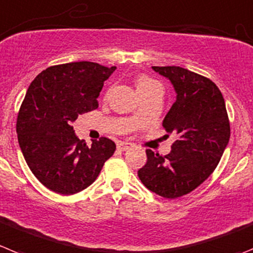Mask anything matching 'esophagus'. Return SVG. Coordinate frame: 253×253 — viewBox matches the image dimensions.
<instances>
[{"instance_id": "obj_1", "label": "esophagus", "mask_w": 253, "mask_h": 253, "mask_svg": "<svg viewBox=\"0 0 253 253\" xmlns=\"http://www.w3.org/2000/svg\"><path fill=\"white\" fill-rule=\"evenodd\" d=\"M133 147H134L133 143H129V142H119V143H118V149L123 150V152H124V150L130 149V148H133Z\"/></svg>"}]
</instances>
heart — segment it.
<instances>
[{"instance_id":"obj_1","label":"heart","mask_w":253,"mask_h":253,"mask_svg":"<svg viewBox=\"0 0 253 253\" xmlns=\"http://www.w3.org/2000/svg\"><path fill=\"white\" fill-rule=\"evenodd\" d=\"M135 86L136 91L139 92L140 96L155 91V90H162L161 85H159L155 80H153V79L148 78V76H139L135 81Z\"/></svg>"}]
</instances>
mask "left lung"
<instances>
[{
  "mask_svg": "<svg viewBox=\"0 0 253 253\" xmlns=\"http://www.w3.org/2000/svg\"><path fill=\"white\" fill-rule=\"evenodd\" d=\"M170 81L175 103L163 120L178 136L167 155L147 149L139 179L153 193L174 199L202 184L216 169L229 142L228 115L221 91L210 79L179 66H152Z\"/></svg>",
  "mask_w": 253,
  "mask_h": 253,
  "instance_id": "obj_1",
  "label": "left lung"
}]
</instances>
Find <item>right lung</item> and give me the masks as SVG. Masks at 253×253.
I'll return each mask as SVG.
<instances>
[{"label": "right lung", "instance_id": "add662e5", "mask_svg": "<svg viewBox=\"0 0 253 253\" xmlns=\"http://www.w3.org/2000/svg\"><path fill=\"white\" fill-rule=\"evenodd\" d=\"M115 69L69 62L47 68L30 84L16 131L27 166L50 191L69 196L87 188L114 154L113 140L101 138L87 147L71 125L80 114L98 108L104 81Z\"/></svg>", "mask_w": 253, "mask_h": 253}]
</instances>
